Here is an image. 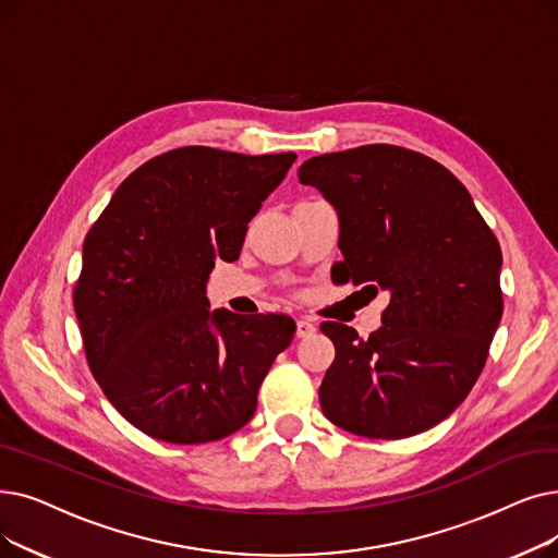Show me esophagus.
Instances as JSON below:
<instances>
[{
  "instance_id": "34e87169",
  "label": "esophagus",
  "mask_w": 558,
  "mask_h": 558,
  "mask_svg": "<svg viewBox=\"0 0 558 558\" xmlns=\"http://www.w3.org/2000/svg\"><path fill=\"white\" fill-rule=\"evenodd\" d=\"M317 326H314L310 319H299L296 322V337H310Z\"/></svg>"
}]
</instances>
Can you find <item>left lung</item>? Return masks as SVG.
Masks as SVG:
<instances>
[{"mask_svg":"<svg viewBox=\"0 0 558 558\" xmlns=\"http://www.w3.org/2000/svg\"><path fill=\"white\" fill-rule=\"evenodd\" d=\"M339 214L337 280L390 294L367 339L324 322L335 360L324 415L362 438L399 440L449 417L486 367L499 326L501 248L468 189L435 159L390 143L299 168Z\"/></svg>","mask_w":558,"mask_h":558,"instance_id":"left-lung-1","label":"left lung"}]
</instances>
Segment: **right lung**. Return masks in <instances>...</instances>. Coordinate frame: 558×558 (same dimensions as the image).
I'll return each mask as SVG.
<instances>
[{"label": "right lung", "instance_id": "obj_1", "mask_svg": "<svg viewBox=\"0 0 558 558\" xmlns=\"http://www.w3.org/2000/svg\"><path fill=\"white\" fill-rule=\"evenodd\" d=\"M294 153L239 155L186 145L138 166L84 239L72 303L90 374L150 438L221 440L251 422L287 314L207 310L216 259H239L262 201Z\"/></svg>", "mask_w": 558, "mask_h": 558}]
</instances>
